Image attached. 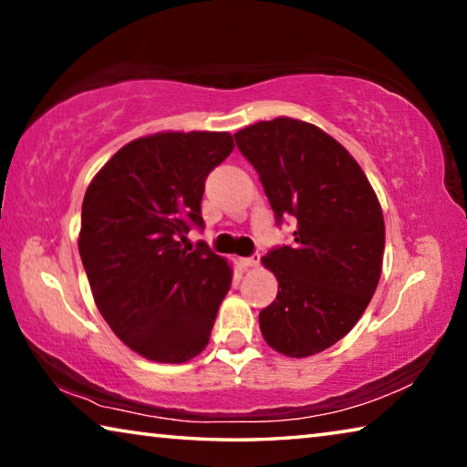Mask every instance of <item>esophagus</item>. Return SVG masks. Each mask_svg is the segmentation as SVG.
I'll return each instance as SVG.
<instances>
[{
  "mask_svg": "<svg viewBox=\"0 0 467 467\" xmlns=\"http://www.w3.org/2000/svg\"><path fill=\"white\" fill-rule=\"evenodd\" d=\"M241 265L243 267H257L259 265V253H257V255H251V257H241Z\"/></svg>",
  "mask_w": 467,
  "mask_h": 467,
  "instance_id": "esophagus-1",
  "label": "esophagus"
}]
</instances>
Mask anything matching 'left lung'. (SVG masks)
Listing matches in <instances>:
<instances>
[{"mask_svg": "<svg viewBox=\"0 0 467 467\" xmlns=\"http://www.w3.org/2000/svg\"><path fill=\"white\" fill-rule=\"evenodd\" d=\"M275 218H296L295 244L262 257L278 296L259 313L275 352L306 358L357 326L383 270L381 203L352 154L317 125L275 117L234 133Z\"/></svg>", "mask_w": 467, "mask_h": 467, "instance_id": "1", "label": "left lung"}]
</instances>
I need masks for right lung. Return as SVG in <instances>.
<instances>
[{
	"label": "right lung",
	"instance_id": "1",
	"mask_svg": "<svg viewBox=\"0 0 467 467\" xmlns=\"http://www.w3.org/2000/svg\"><path fill=\"white\" fill-rule=\"evenodd\" d=\"M233 148L228 131H158L117 150L86 189L78 249L94 303L148 360L181 365L210 342L233 265L183 243L203 226L205 177Z\"/></svg>",
	"mask_w": 467,
	"mask_h": 467
}]
</instances>
